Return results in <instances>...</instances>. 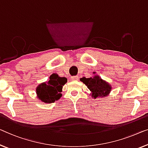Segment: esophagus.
<instances>
[{"label":"esophagus","instance_id":"1","mask_svg":"<svg viewBox=\"0 0 148 148\" xmlns=\"http://www.w3.org/2000/svg\"><path fill=\"white\" fill-rule=\"evenodd\" d=\"M71 79L74 81H76V80H78V76H74L71 77Z\"/></svg>","mask_w":148,"mask_h":148}]
</instances>
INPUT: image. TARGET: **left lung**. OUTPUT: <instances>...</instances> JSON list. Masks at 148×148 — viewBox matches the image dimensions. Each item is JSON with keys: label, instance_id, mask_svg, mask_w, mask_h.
Instances as JSON below:
<instances>
[{"label": "left lung", "instance_id": "1", "mask_svg": "<svg viewBox=\"0 0 148 148\" xmlns=\"http://www.w3.org/2000/svg\"><path fill=\"white\" fill-rule=\"evenodd\" d=\"M80 80L85 84L88 89L92 92V96L94 98L106 96L111 91V86L98 76H95L93 78H90L83 77Z\"/></svg>", "mask_w": 148, "mask_h": 148}]
</instances>
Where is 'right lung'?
<instances>
[{"label":"right lung","instance_id":"add662e5","mask_svg":"<svg viewBox=\"0 0 148 148\" xmlns=\"http://www.w3.org/2000/svg\"><path fill=\"white\" fill-rule=\"evenodd\" d=\"M65 77H60L58 74H52L47 82H44L36 88L38 98L42 102L53 103L62 96V86L66 83Z\"/></svg>","mask_w":148,"mask_h":148}]
</instances>
